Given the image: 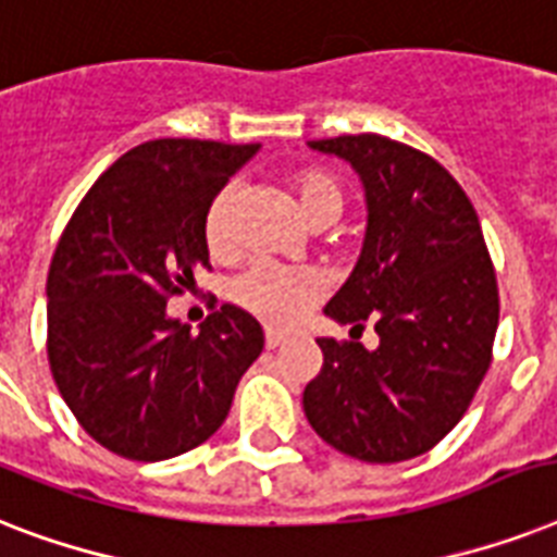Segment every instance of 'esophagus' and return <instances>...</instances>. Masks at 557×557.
Listing matches in <instances>:
<instances>
[{"instance_id": "34e87169", "label": "esophagus", "mask_w": 557, "mask_h": 557, "mask_svg": "<svg viewBox=\"0 0 557 557\" xmlns=\"http://www.w3.org/2000/svg\"><path fill=\"white\" fill-rule=\"evenodd\" d=\"M286 344V335L283 332H274V330H265V349H277Z\"/></svg>"}]
</instances>
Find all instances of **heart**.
<instances>
[{"label":"heart","instance_id":"obj_1","mask_svg":"<svg viewBox=\"0 0 557 557\" xmlns=\"http://www.w3.org/2000/svg\"><path fill=\"white\" fill-rule=\"evenodd\" d=\"M292 190L306 225H330L344 210V187L326 170H300L292 176ZM231 201H234V187H225L216 193V199L210 201L205 213V243L213 257L231 253V227H227ZM227 295L257 321L269 326H292L304 318L309 306L321 300L323 283L314 271L306 269L251 265L231 280Z\"/></svg>","mask_w":557,"mask_h":557}]
</instances>
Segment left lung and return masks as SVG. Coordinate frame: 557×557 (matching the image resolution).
Segmentation results:
<instances>
[{"mask_svg": "<svg viewBox=\"0 0 557 557\" xmlns=\"http://www.w3.org/2000/svg\"><path fill=\"white\" fill-rule=\"evenodd\" d=\"M364 185L367 231L347 283L323 312L379 347L321 338L304 410L323 442L364 462L431 450L471 405L500 321L483 227L466 190L431 156L384 135L309 141Z\"/></svg>", "mask_w": 557, "mask_h": 557, "instance_id": "1", "label": "left lung"}]
</instances>
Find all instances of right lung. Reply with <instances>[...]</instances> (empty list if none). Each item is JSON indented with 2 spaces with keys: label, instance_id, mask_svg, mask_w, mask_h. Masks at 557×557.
<instances>
[{
  "label": "right lung",
  "instance_id": "right-lung-1",
  "mask_svg": "<svg viewBox=\"0 0 557 557\" xmlns=\"http://www.w3.org/2000/svg\"><path fill=\"white\" fill-rule=\"evenodd\" d=\"M260 144L159 138L138 144L91 185L48 269V364L91 440L159 462L225 422L262 326L222 306L193 335L168 297L208 269L205 213Z\"/></svg>",
  "mask_w": 557,
  "mask_h": 557
}]
</instances>
